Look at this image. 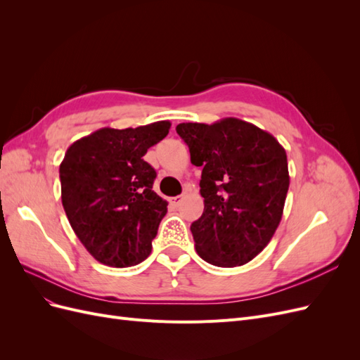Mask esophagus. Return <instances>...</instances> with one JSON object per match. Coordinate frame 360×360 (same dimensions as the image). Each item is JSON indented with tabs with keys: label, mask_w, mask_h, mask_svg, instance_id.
Here are the masks:
<instances>
[{
	"label": "esophagus",
	"mask_w": 360,
	"mask_h": 360,
	"mask_svg": "<svg viewBox=\"0 0 360 360\" xmlns=\"http://www.w3.org/2000/svg\"><path fill=\"white\" fill-rule=\"evenodd\" d=\"M183 195H177V197H172L169 198V202L174 205V207H179L181 202H183Z\"/></svg>",
	"instance_id": "1"
}]
</instances>
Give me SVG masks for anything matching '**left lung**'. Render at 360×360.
I'll use <instances>...</instances> for the list:
<instances>
[{
    "instance_id": "left-lung-1",
    "label": "left lung",
    "mask_w": 360,
    "mask_h": 360,
    "mask_svg": "<svg viewBox=\"0 0 360 360\" xmlns=\"http://www.w3.org/2000/svg\"><path fill=\"white\" fill-rule=\"evenodd\" d=\"M191 162L201 167L204 212L191 231L198 255L217 267L249 263L274 237L290 186L287 153L274 135L228 117L180 123Z\"/></svg>"
}]
</instances>
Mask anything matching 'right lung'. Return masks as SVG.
<instances>
[{
  "instance_id": "1",
  "label": "right lung",
  "mask_w": 360,
  "mask_h": 360,
  "mask_svg": "<svg viewBox=\"0 0 360 360\" xmlns=\"http://www.w3.org/2000/svg\"><path fill=\"white\" fill-rule=\"evenodd\" d=\"M169 127V122L103 127L75 141L64 155V212L81 243L102 264L136 266L151 252L168 202L153 191L156 171L144 155Z\"/></svg>"
}]
</instances>
